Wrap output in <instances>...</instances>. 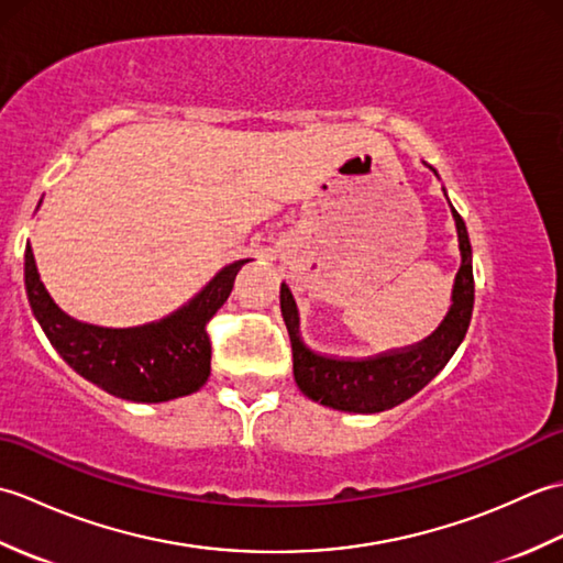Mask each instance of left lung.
<instances>
[{
  "mask_svg": "<svg viewBox=\"0 0 563 563\" xmlns=\"http://www.w3.org/2000/svg\"><path fill=\"white\" fill-rule=\"evenodd\" d=\"M457 224L462 266L454 278L452 307L445 321L421 343L401 351H389L375 357H331L309 349L300 336V312L288 285H280V309L285 327L292 343V369L295 382L309 399L331 409L353 413H379L387 411L416 391H421L433 379L450 357L457 351L466 329H470L474 309V271H472V244L466 234L464 220L452 208Z\"/></svg>",
  "mask_w": 563,
  "mask_h": 563,
  "instance_id": "1",
  "label": "left lung"
}]
</instances>
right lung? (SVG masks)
<instances>
[{
	"label": "right lung",
	"mask_w": 563,
	"mask_h": 563,
	"mask_svg": "<svg viewBox=\"0 0 563 563\" xmlns=\"http://www.w3.org/2000/svg\"><path fill=\"white\" fill-rule=\"evenodd\" d=\"M249 258L222 268L194 302L157 324L103 329L67 317L47 295L26 246V292L35 319L55 351L109 394L130 401H169L198 391L210 377L208 321L227 302L239 268Z\"/></svg>",
	"instance_id": "right-lung-1"
}]
</instances>
